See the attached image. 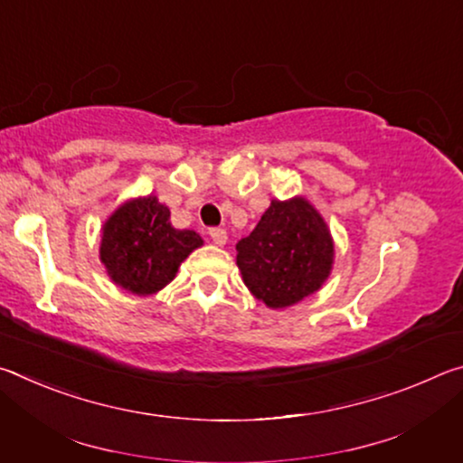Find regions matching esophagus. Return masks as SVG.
<instances>
[{
    "instance_id": "obj_1",
    "label": "esophagus",
    "mask_w": 463,
    "mask_h": 463,
    "mask_svg": "<svg viewBox=\"0 0 463 463\" xmlns=\"http://www.w3.org/2000/svg\"><path fill=\"white\" fill-rule=\"evenodd\" d=\"M208 234H210V239L214 241V245H218V247H222L224 242H226V239H229V237H226V231L224 229H210Z\"/></svg>"
}]
</instances>
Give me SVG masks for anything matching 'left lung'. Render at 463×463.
I'll use <instances>...</instances> for the list:
<instances>
[{"mask_svg": "<svg viewBox=\"0 0 463 463\" xmlns=\"http://www.w3.org/2000/svg\"><path fill=\"white\" fill-rule=\"evenodd\" d=\"M333 263L331 229L304 195L271 200L253 232L237 242L242 281L273 310L294 307L318 292Z\"/></svg>", "mask_w": 463, "mask_h": 463, "instance_id": "left-lung-1", "label": "left lung"}]
</instances>
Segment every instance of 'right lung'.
<instances>
[{
  "instance_id": "obj_1",
  "label": "right lung",
  "mask_w": 463,
  "mask_h": 463,
  "mask_svg": "<svg viewBox=\"0 0 463 463\" xmlns=\"http://www.w3.org/2000/svg\"><path fill=\"white\" fill-rule=\"evenodd\" d=\"M203 245L195 231H177L156 195L122 202L101 226L99 261L116 286L151 296L177 276L192 250Z\"/></svg>"
}]
</instances>
